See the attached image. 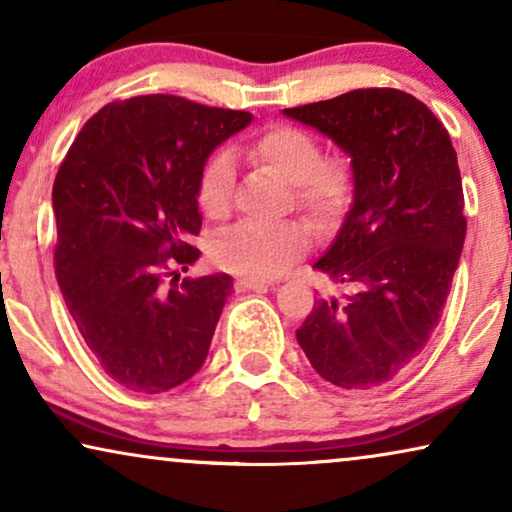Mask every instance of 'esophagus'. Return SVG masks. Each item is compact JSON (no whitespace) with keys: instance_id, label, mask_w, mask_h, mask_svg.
Masks as SVG:
<instances>
[{"instance_id":"34e87169","label":"esophagus","mask_w":512,"mask_h":512,"mask_svg":"<svg viewBox=\"0 0 512 512\" xmlns=\"http://www.w3.org/2000/svg\"><path fill=\"white\" fill-rule=\"evenodd\" d=\"M234 288L238 293H245V290H262V288H269V281H257V278H236Z\"/></svg>"}]
</instances>
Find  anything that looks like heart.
I'll list each match as a JSON object with an SVG mask.
<instances>
[{
  "mask_svg": "<svg viewBox=\"0 0 512 512\" xmlns=\"http://www.w3.org/2000/svg\"><path fill=\"white\" fill-rule=\"evenodd\" d=\"M252 160L293 184L295 203L319 226L333 224L347 210L354 193V174L347 160L323 158L321 141L293 125H274L250 141ZM234 189V165L226 153H215L198 179V205L210 219L226 217ZM309 234L300 222L231 226L212 243V260L229 274L274 278L307 250Z\"/></svg>",
  "mask_w": 512,
  "mask_h": 512,
  "instance_id": "heart-1",
  "label": "heart"
}]
</instances>
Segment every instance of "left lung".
<instances>
[{"label": "left lung", "mask_w": 512, "mask_h": 512, "mask_svg": "<svg viewBox=\"0 0 512 512\" xmlns=\"http://www.w3.org/2000/svg\"><path fill=\"white\" fill-rule=\"evenodd\" d=\"M283 113L333 139L354 174L352 208L314 264L349 295L316 300L297 342L323 380L371 390L404 371L442 319L468 229L456 151L435 113L399 89Z\"/></svg>", "instance_id": "left-lung-1"}]
</instances>
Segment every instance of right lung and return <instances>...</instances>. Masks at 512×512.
<instances>
[{
  "label": "right lung",
  "mask_w": 512,
  "mask_h": 512,
  "mask_svg": "<svg viewBox=\"0 0 512 512\" xmlns=\"http://www.w3.org/2000/svg\"><path fill=\"white\" fill-rule=\"evenodd\" d=\"M250 120L181 96H132L92 115L58 167V286L87 347L127 390H172L208 357L234 281L179 283V269L200 257L191 241L205 160Z\"/></svg>",
  "instance_id": "add662e5"
}]
</instances>
